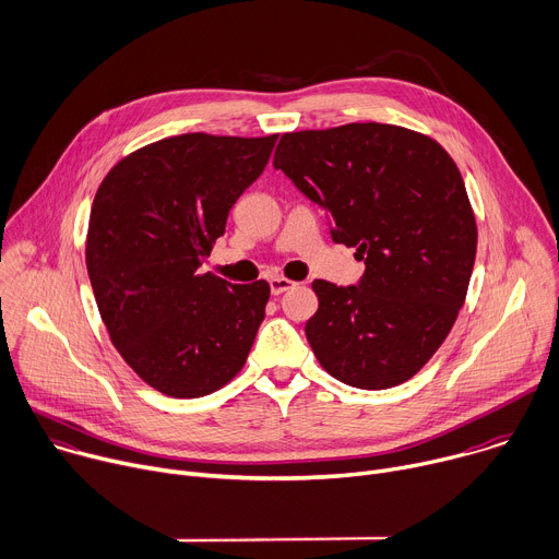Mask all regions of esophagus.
I'll return each instance as SVG.
<instances>
[{
	"instance_id": "34e87169",
	"label": "esophagus",
	"mask_w": 559,
	"mask_h": 559,
	"mask_svg": "<svg viewBox=\"0 0 559 559\" xmlns=\"http://www.w3.org/2000/svg\"><path fill=\"white\" fill-rule=\"evenodd\" d=\"M269 286H271V293H273V295H282V293H286L288 288H293L295 282H290V280H286V277H273V280H269Z\"/></svg>"
}]
</instances>
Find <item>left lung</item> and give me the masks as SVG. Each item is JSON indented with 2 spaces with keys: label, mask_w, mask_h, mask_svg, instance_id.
Masks as SVG:
<instances>
[{
  "label": "left lung",
  "mask_w": 559,
  "mask_h": 559,
  "mask_svg": "<svg viewBox=\"0 0 559 559\" xmlns=\"http://www.w3.org/2000/svg\"><path fill=\"white\" fill-rule=\"evenodd\" d=\"M273 167L366 264L357 286L312 282L317 361L361 390L405 383L448 340L474 271L478 229L456 163L418 132L348 123L284 134Z\"/></svg>",
  "instance_id": "8db88e82"
}]
</instances>
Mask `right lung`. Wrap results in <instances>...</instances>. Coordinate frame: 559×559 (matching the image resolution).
Here are the masks:
<instances>
[{
  "mask_svg": "<svg viewBox=\"0 0 559 559\" xmlns=\"http://www.w3.org/2000/svg\"><path fill=\"white\" fill-rule=\"evenodd\" d=\"M277 134H180L109 169L90 211L85 264L100 319L154 390L198 399L245 366L269 282L202 273L236 200L264 171Z\"/></svg>",
  "mask_w": 559,
  "mask_h": 559,
  "instance_id": "1",
  "label": "right lung"
}]
</instances>
